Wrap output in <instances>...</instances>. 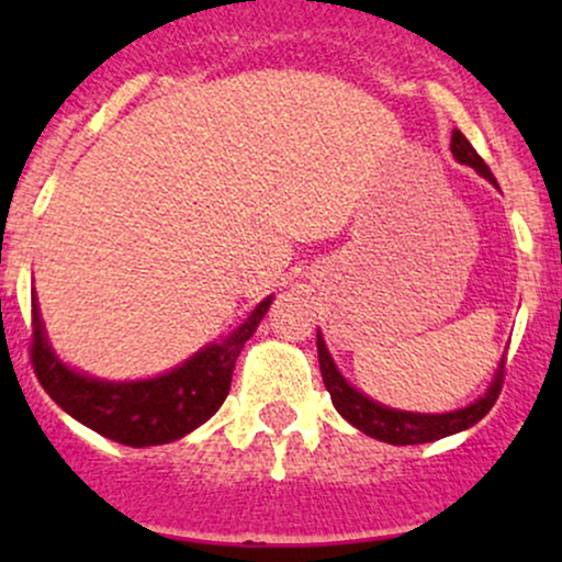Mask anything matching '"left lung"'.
<instances>
[{"label": "left lung", "instance_id": "8db88e82", "mask_svg": "<svg viewBox=\"0 0 562 562\" xmlns=\"http://www.w3.org/2000/svg\"><path fill=\"white\" fill-rule=\"evenodd\" d=\"M451 156L460 160V164L473 166L483 179H488V182L496 184L494 173L488 171V166L483 164V158L473 150V145L465 139V134L457 132V128L454 134H451ZM317 353H319L322 380H325V389L330 391L335 409H338L340 415L353 425V428H359L367 436L378 438V441L393 443V447L438 441V438L460 434V430L470 428V425H475L488 415V409H492L496 398H499L502 383H505V364H502V370L496 372L492 389H488L486 396H481L475 404L465 406V409L447 412V415H417V412L389 409V406L372 402V398H367L364 393L351 389V385L344 380V375L335 370L330 353H327L325 348V340H322L319 335H317Z\"/></svg>", "mask_w": 562, "mask_h": 562}]
</instances>
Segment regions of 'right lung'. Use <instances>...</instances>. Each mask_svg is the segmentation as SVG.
<instances>
[{
    "instance_id": "right-lung-1",
    "label": "right lung",
    "mask_w": 562,
    "mask_h": 562,
    "mask_svg": "<svg viewBox=\"0 0 562 562\" xmlns=\"http://www.w3.org/2000/svg\"><path fill=\"white\" fill-rule=\"evenodd\" d=\"M272 299H263L224 344L205 346L182 367L153 380L108 383L68 370L44 338L36 295H31V364L57 406L70 417L126 447L177 441L224 404L245 340L256 333Z\"/></svg>"
}]
</instances>
